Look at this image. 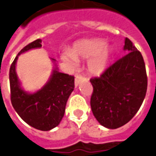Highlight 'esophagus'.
Returning <instances> with one entry per match:
<instances>
[{
  "label": "esophagus",
  "instance_id": "obj_1",
  "mask_svg": "<svg viewBox=\"0 0 156 156\" xmlns=\"http://www.w3.org/2000/svg\"><path fill=\"white\" fill-rule=\"evenodd\" d=\"M84 80H86V78L83 77V76L81 75H76L75 78V87H77L78 85L80 83L83 82Z\"/></svg>",
  "mask_w": 156,
  "mask_h": 156
}]
</instances>
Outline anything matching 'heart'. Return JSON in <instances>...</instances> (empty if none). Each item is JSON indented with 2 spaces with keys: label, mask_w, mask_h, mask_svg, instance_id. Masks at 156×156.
Listing matches in <instances>:
<instances>
[{
  "label": "heart",
  "mask_w": 156,
  "mask_h": 156,
  "mask_svg": "<svg viewBox=\"0 0 156 156\" xmlns=\"http://www.w3.org/2000/svg\"><path fill=\"white\" fill-rule=\"evenodd\" d=\"M111 50L109 46H104L100 40H87L75 45L71 52L64 51L62 59L64 62L75 66L77 59H90L88 62L89 71L95 75H100L108 67Z\"/></svg>",
  "instance_id": "heart-1"
}]
</instances>
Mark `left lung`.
Returning a JSON list of instances; mask_svg holds the SVG:
<instances>
[{"instance_id":"1","label":"left lung","mask_w":156,"mask_h":156,"mask_svg":"<svg viewBox=\"0 0 156 156\" xmlns=\"http://www.w3.org/2000/svg\"><path fill=\"white\" fill-rule=\"evenodd\" d=\"M124 50L126 55L100 76L90 80L93 114L102 126L111 129L123 126L133 118L147 91V73L140 52L128 38Z\"/></svg>"}]
</instances>
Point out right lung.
I'll return each mask as SVG.
<instances>
[{
  "mask_svg": "<svg viewBox=\"0 0 156 156\" xmlns=\"http://www.w3.org/2000/svg\"><path fill=\"white\" fill-rule=\"evenodd\" d=\"M42 40L30 42L19 52L9 70L11 102L13 108L27 124L42 131H49L58 126L64 117L65 106L74 89V76L60 73L56 60L50 80L34 93L24 91L17 76L16 65L21 54L42 47Z\"/></svg>",
  "mask_w": 156,
  "mask_h": 156,
  "instance_id": "right-lung-1",
  "label": "right lung"
}]
</instances>
